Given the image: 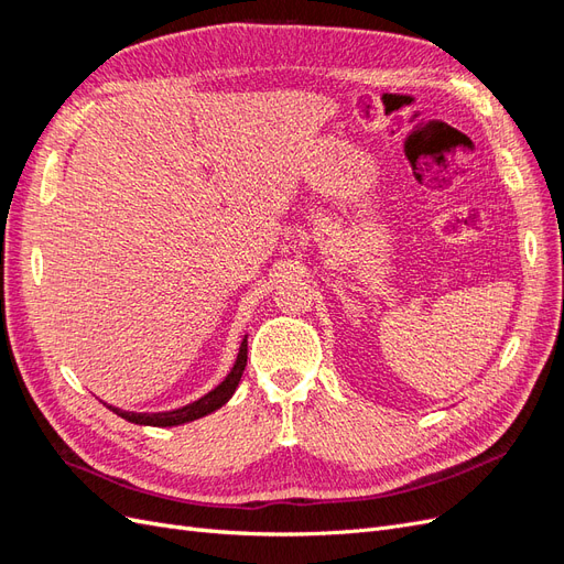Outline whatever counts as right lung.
<instances>
[{"label":"right lung","mask_w":564,"mask_h":564,"mask_svg":"<svg viewBox=\"0 0 564 564\" xmlns=\"http://www.w3.org/2000/svg\"><path fill=\"white\" fill-rule=\"evenodd\" d=\"M245 367H247V336L242 338L240 352H237V360H235L228 377L220 381L214 390H209L204 398H199L191 404H185V406H178V409H169V412H127V409H119V406H110V409L117 416H122V419H127L129 423H135V425H155V429H172V425L191 423L195 419H202V416L216 412V409H220L232 398V392L237 390V383H240V379H242Z\"/></svg>","instance_id":"1"}]
</instances>
